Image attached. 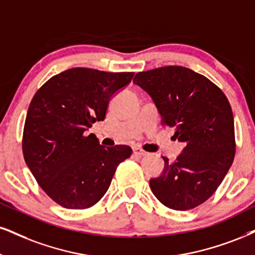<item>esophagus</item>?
<instances>
[{
	"label": "esophagus",
	"instance_id": "esophagus-1",
	"mask_svg": "<svg viewBox=\"0 0 255 255\" xmlns=\"http://www.w3.org/2000/svg\"><path fill=\"white\" fill-rule=\"evenodd\" d=\"M133 152L136 153V155H138V156H146V155H149V152H146V151H144V150H142V149H139V147H133Z\"/></svg>",
	"mask_w": 255,
	"mask_h": 255
}]
</instances>
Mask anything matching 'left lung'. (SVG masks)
<instances>
[{
	"label": "left lung",
	"mask_w": 255,
	"mask_h": 255,
	"mask_svg": "<svg viewBox=\"0 0 255 255\" xmlns=\"http://www.w3.org/2000/svg\"><path fill=\"white\" fill-rule=\"evenodd\" d=\"M133 84L151 97L162 124L184 144L175 162L164 159L153 195L168 208L188 210L214 194L235 155L234 118L228 99L206 77L182 66L139 72Z\"/></svg>",
	"instance_id": "1"
}]
</instances>
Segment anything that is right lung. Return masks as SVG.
<instances>
[{
	"label": "right lung",
	"instance_id": "add662e5",
	"mask_svg": "<svg viewBox=\"0 0 255 255\" xmlns=\"http://www.w3.org/2000/svg\"><path fill=\"white\" fill-rule=\"evenodd\" d=\"M133 74L71 68L52 77L31 99L22 140L24 161L45 193L65 208L96 204L119 163L130 157V146L100 145L86 131L105 119L109 102Z\"/></svg>",
	"mask_w": 255,
	"mask_h": 255
}]
</instances>
